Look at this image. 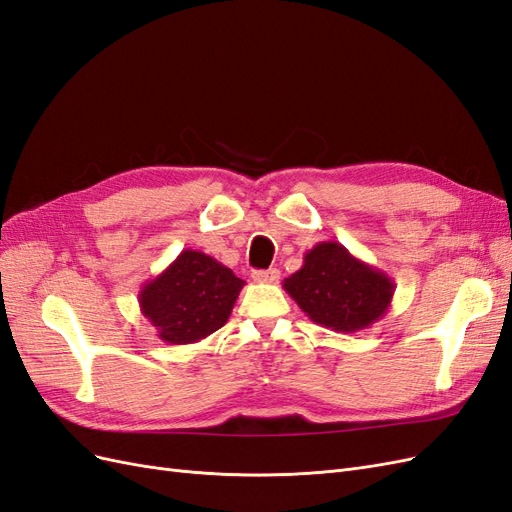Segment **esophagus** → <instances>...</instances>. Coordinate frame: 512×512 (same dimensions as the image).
Segmentation results:
<instances>
[{
	"label": "esophagus",
	"instance_id": "34e87169",
	"mask_svg": "<svg viewBox=\"0 0 512 512\" xmlns=\"http://www.w3.org/2000/svg\"><path fill=\"white\" fill-rule=\"evenodd\" d=\"M252 280L260 282V284H275L280 280V271L277 269H267V271H254L252 273Z\"/></svg>",
	"mask_w": 512,
	"mask_h": 512
}]
</instances>
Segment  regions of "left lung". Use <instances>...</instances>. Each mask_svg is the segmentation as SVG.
Segmentation results:
<instances>
[{
    "label": "left lung",
    "mask_w": 512,
    "mask_h": 512,
    "mask_svg": "<svg viewBox=\"0 0 512 512\" xmlns=\"http://www.w3.org/2000/svg\"><path fill=\"white\" fill-rule=\"evenodd\" d=\"M305 316L337 333L369 329L391 307L395 282L352 256L342 243L320 241L305 252L303 267L284 280Z\"/></svg>",
    "instance_id": "8db88e82"
}]
</instances>
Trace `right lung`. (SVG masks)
I'll list each match as a JSON object with an SVG mask.
<instances>
[{"instance_id": "add662e5", "label": "right lung", "mask_w": 512, "mask_h": 512, "mask_svg": "<svg viewBox=\"0 0 512 512\" xmlns=\"http://www.w3.org/2000/svg\"><path fill=\"white\" fill-rule=\"evenodd\" d=\"M245 282L215 258L183 250L138 292L141 314L166 344H194L228 322Z\"/></svg>"}]
</instances>
